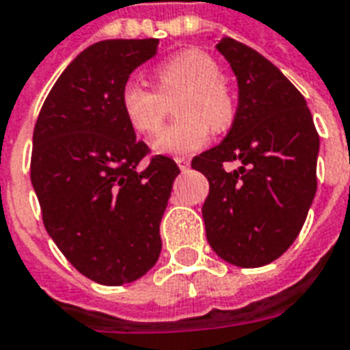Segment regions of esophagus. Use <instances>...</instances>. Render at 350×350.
<instances>
[{
	"label": "esophagus",
	"mask_w": 350,
	"mask_h": 350,
	"mask_svg": "<svg viewBox=\"0 0 350 350\" xmlns=\"http://www.w3.org/2000/svg\"><path fill=\"white\" fill-rule=\"evenodd\" d=\"M175 162H177V166L180 167V172H186V170L189 167L188 157H177V159H175Z\"/></svg>",
	"instance_id": "1"
}]
</instances>
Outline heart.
I'll use <instances>...</instances> for the list:
<instances>
[{"instance_id": "obj_1", "label": "heart", "mask_w": 350, "mask_h": 350, "mask_svg": "<svg viewBox=\"0 0 350 350\" xmlns=\"http://www.w3.org/2000/svg\"><path fill=\"white\" fill-rule=\"evenodd\" d=\"M157 91L142 83L127 82L120 102L124 115L140 135L151 137L161 131L166 100H175L180 118L164 129L153 142L162 155H188L208 142L212 127L223 131L232 126L235 98L226 85L219 65L199 49H186L164 59L155 69Z\"/></svg>"}]
</instances>
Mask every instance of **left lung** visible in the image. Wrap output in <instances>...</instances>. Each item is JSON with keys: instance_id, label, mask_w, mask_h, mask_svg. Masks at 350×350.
I'll use <instances>...</instances> for the list:
<instances>
[{"instance_id": "1", "label": "left lung", "mask_w": 350, "mask_h": 350, "mask_svg": "<svg viewBox=\"0 0 350 350\" xmlns=\"http://www.w3.org/2000/svg\"><path fill=\"white\" fill-rule=\"evenodd\" d=\"M237 80L234 124L191 167L210 183L202 206L206 239L221 259L265 267L296 241L312 206L319 137L307 102L265 56L234 38L215 45ZM224 161H239L226 172Z\"/></svg>"}]
</instances>
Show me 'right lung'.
Listing matches in <instances>:
<instances>
[{
  "label": "right lung",
  "instance_id": "right-lung-1",
  "mask_svg": "<svg viewBox=\"0 0 350 350\" xmlns=\"http://www.w3.org/2000/svg\"><path fill=\"white\" fill-rule=\"evenodd\" d=\"M159 40H104L67 65L32 135L31 180L43 224L72 267L100 285L133 283L162 250L161 221L180 173L167 157L148 166L120 94Z\"/></svg>",
  "mask_w": 350,
  "mask_h": 350
}]
</instances>
